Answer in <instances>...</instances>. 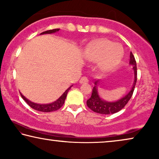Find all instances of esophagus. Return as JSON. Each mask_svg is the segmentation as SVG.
Here are the masks:
<instances>
[{
	"label": "esophagus",
	"mask_w": 159,
	"mask_h": 159,
	"mask_svg": "<svg viewBox=\"0 0 159 159\" xmlns=\"http://www.w3.org/2000/svg\"><path fill=\"white\" fill-rule=\"evenodd\" d=\"M88 81H89L88 78L85 77V76H84V77H81V79L79 80V83L80 84H86Z\"/></svg>",
	"instance_id": "esophagus-1"
}]
</instances>
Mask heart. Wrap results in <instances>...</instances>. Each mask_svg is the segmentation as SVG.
Wrapping results in <instances>:
<instances>
[{
	"label": "heart",
	"mask_w": 159,
	"mask_h": 159,
	"mask_svg": "<svg viewBox=\"0 0 159 159\" xmlns=\"http://www.w3.org/2000/svg\"><path fill=\"white\" fill-rule=\"evenodd\" d=\"M86 55L89 61L98 62L99 70L109 72L120 62L124 50L119 43H113L107 39H101L89 46Z\"/></svg>",
	"instance_id": "heart-1"
}]
</instances>
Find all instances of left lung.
Instances as JSON below:
<instances>
[{"label":"left lung","instance_id":"1","mask_svg":"<svg viewBox=\"0 0 159 159\" xmlns=\"http://www.w3.org/2000/svg\"><path fill=\"white\" fill-rule=\"evenodd\" d=\"M129 64L133 66V70L134 72V81L133 84L132 88L131 89L130 92L127 94L125 95L119 100L116 102H107L105 101L100 98L97 92V83L98 81H95L94 86L93 87L92 96L89 99L86 101V105L89 108L95 113L100 114H113L120 111V110L124 108L129 99L132 97L133 92H134L135 85L137 82V64L134 55L132 52H130V60Z\"/></svg>","mask_w":159,"mask_h":159}]
</instances>
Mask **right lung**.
Listing matches in <instances>:
<instances>
[{"label": "right lung", "mask_w": 159, "mask_h": 159, "mask_svg": "<svg viewBox=\"0 0 159 159\" xmlns=\"http://www.w3.org/2000/svg\"><path fill=\"white\" fill-rule=\"evenodd\" d=\"M60 30V29H53V30H47L45 32H43L41 34H51L53 33H56ZM73 86V85H72ZM72 86H70L68 89H67L66 91L63 93V94L61 95V97L59 98L58 99H57L56 101H54V102L50 103V104H46V105H40V104H37V103H34L33 102L30 101L27 99V98L23 96V95L21 94V96H22V99L26 102L27 104L29 105V106H30L32 108L36 110V111H41V112H52V111H57L61 107L64 105L65 103V100L66 99L67 92H69L70 89L72 87Z\"/></svg>", "instance_id": "obj_1"}]
</instances>
